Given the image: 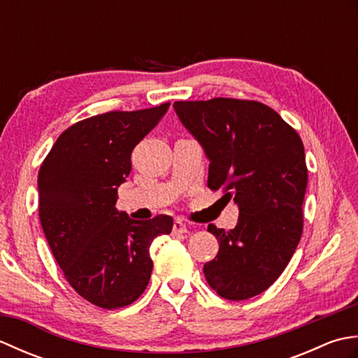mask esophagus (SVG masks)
I'll list each match as a JSON object with an SVG mask.
<instances>
[{
	"label": "esophagus",
	"mask_w": 358,
	"mask_h": 358,
	"mask_svg": "<svg viewBox=\"0 0 358 358\" xmlns=\"http://www.w3.org/2000/svg\"><path fill=\"white\" fill-rule=\"evenodd\" d=\"M187 232V226L181 222V220H175L173 227H172V234L173 235H181Z\"/></svg>",
	"instance_id": "esophagus-1"
}]
</instances>
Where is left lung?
<instances>
[{
	"label": "left lung",
	"mask_w": 358,
	"mask_h": 358,
	"mask_svg": "<svg viewBox=\"0 0 358 358\" xmlns=\"http://www.w3.org/2000/svg\"><path fill=\"white\" fill-rule=\"evenodd\" d=\"M173 109L209 159L208 186L223 189L240 210L234 229L208 226L220 249L204 277L226 300L252 299L281 275L301 237L308 185L301 138L258 101H175Z\"/></svg>",
	"instance_id": "left-lung-1"
}]
</instances>
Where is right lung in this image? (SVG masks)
I'll list each match as a JSON object with an SVG mask.
<instances>
[{"instance_id": "1", "label": "right lung", "mask_w": 358, "mask_h": 358, "mask_svg": "<svg viewBox=\"0 0 358 358\" xmlns=\"http://www.w3.org/2000/svg\"><path fill=\"white\" fill-rule=\"evenodd\" d=\"M169 106L78 121L58 136L38 173L40 222L52 254L95 306L117 309L138 299L154 268L152 241L172 231L169 215L132 220L115 208L134 148Z\"/></svg>"}]
</instances>
